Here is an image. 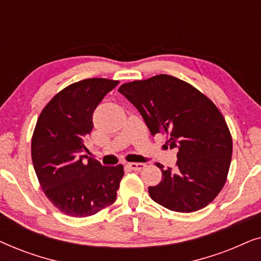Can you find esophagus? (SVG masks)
Returning a JSON list of instances; mask_svg holds the SVG:
<instances>
[{"instance_id":"esophagus-1","label":"esophagus","mask_w":261,"mask_h":261,"mask_svg":"<svg viewBox=\"0 0 261 261\" xmlns=\"http://www.w3.org/2000/svg\"><path fill=\"white\" fill-rule=\"evenodd\" d=\"M127 166L133 171H140L144 169L146 165L144 163H129V164H127Z\"/></svg>"}]
</instances>
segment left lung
I'll return each mask as SVG.
<instances>
[{"mask_svg": "<svg viewBox=\"0 0 261 261\" xmlns=\"http://www.w3.org/2000/svg\"><path fill=\"white\" fill-rule=\"evenodd\" d=\"M141 114L152 135L169 134L177 148V167L162 170L163 179L148 188L153 201L178 213L204 208L222 190L233 141L226 120L210 99L187 82L158 74L119 88Z\"/></svg>", "mask_w": 261, "mask_h": 261, "instance_id": "left-lung-1", "label": "left lung"}]
</instances>
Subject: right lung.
<instances>
[{"label": "right lung", "instance_id": "right-lung-1", "mask_svg": "<svg viewBox=\"0 0 261 261\" xmlns=\"http://www.w3.org/2000/svg\"><path fill=\"white\" fill-rule=\"evenodd\" d=\"M117 81L89 78L58 92L42 109L32 138V160L46 197L60 212L87 217L113 204L123 166H103L85 153L92 114Z\"/></svg>", "mask_w": 261, "mask_h": 261}]
</instances>
